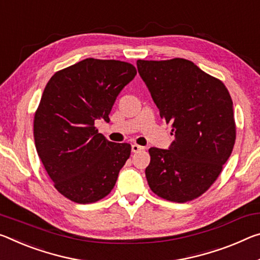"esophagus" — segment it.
I'll return each instance as SVG.
<instances>
[{
	"label": "esophagus",
	"mask_w": 260,
	"mask_h": 260,
	"mask_svg": "<svg viewBox=\"0 0 260 260\" xmlns=\"http://www.w3.org/2000/svg\"><path fill=\"white\" fill-rule=\"evenodd\" d=\"M143 149H145V147H141L139 145H132V151H133V152H139V151H141Z\"/></svg>",
	"instance_id": "34e87169"
}]
</instances>
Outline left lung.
<instances>
[{
  "label": "left lung",
  "instance_id": "left-lung-1",
  "mask_svg": "<svg viewBox=\"0 0 260 260\" xmlns=\"http://www.w3.org/2000/svg\"><path fill=\"white\" fill-rule=\"evenodd\" d=\"M137 66L175 135L169 149H149L147 182L169 201L196 199L215 182L232 155L236 139L232 97L220 80L192 61L138 60Z\"/></svg>",
  "mask_w": 260,
  "mask_h": 260
}]
</instances>
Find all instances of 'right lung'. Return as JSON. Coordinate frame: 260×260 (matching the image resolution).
<instances>
[{
  "instance_id": "add662e5",
  "label": "right lung",
  "mask_w": 260,
  "mask_h": 260,
  "mask_svg": "<svg viewBox=\"0 0 260 260\" xmlns=\"http://www.w3.org/2000/svg\"><path fill=\"white\" fill-rule=\"evenodd\" d=\"M135 75L128 62L89 57L45 86L34 122L37 152L55 188L74 203L108 196L129 157L131 145L110 142L94 121H110L118 94Z\"/></svg>"
}]
</instances>
